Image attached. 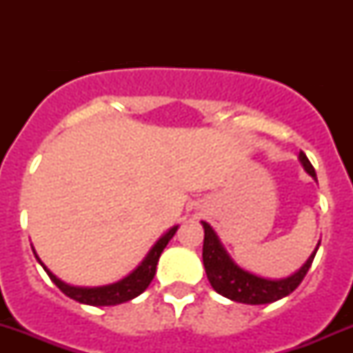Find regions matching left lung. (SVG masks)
Here are the masks:
<instances>
[{"label":"left lung","mask_w":353,"mask_h":353,"mask_svg":"<svg viewBox=\"0 0 353 353\" xmlns=\"http://www.w3.org/2000/svg\"><path fill=\"white\" fill-rule=\"evenodd\" d=\"M299 159H301L304 169L316 179L314 167L309 162V159L305 157L304 152L299 154ZM201 223L203 229H205V241H203V265H205L206 276H208L213 290L219 292L223 297L230 299V301L243 302V304H270V302H275L279 301V299L292 294L295 288L301 285L302 280H304L305 273L311 268L312 259H314L316 251H318L319 248L318 245V248L314 249V252L309 256L305 265L292 276H287V279L282 280L261 279V276H256L252 275V273L239 268V266L229 258V254H227L225 249L222 248V244H220L219 237L215 236L212 227L206 222Z\"/></svg>","instance_id":"left-lung-1"}]
</instances>
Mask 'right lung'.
<instances>
[{
	"mask_svg": "<svg viewBox=\"0 0 353 353\" xmlns=\"http://www.w3.org/2000/svg\"><path fill=\"white\" fill-rule=\"evenodd\" d=\"M177 227H172L169 232L163 234L154 248L150 249V252L147 254V258L141 261V265L134 270L133 273L126 276V279L119 280L116 283H110V285H104V287H71L68 283L61 282L59 279H56L51 272L44 266V263L39 259V256L35 254L37 261L41 263L42 268L46 270V273L49 275V279L56 283V287L63 292V294L68 295L73 301L81 302V304H88V305H116V304H123V302L131 301V299L138 297L141 292L147 290V287L150 285V282L154 280L155 272H157V263H159L160 254H162L163 248L169 244V241L172 239V236L176 234Z\"/></svg>",
	"mask_w": 353,
	"mask_h": 353,
	"instance_id": "1",
	"label": "right lung"
}]
</instances>
